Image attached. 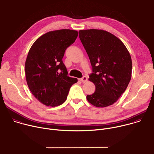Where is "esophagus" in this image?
<instances>
[{"mask_svg": "<svg viewBox=\"0 0 154 154\" xmlns=\"http://www.w3.org/2000/svg\"><path fill=\"white\" fill-rule=\"evenodd\" d=\"M79 80H80L81 82H85L87 81V77L86 76H83V77H82V78L80 79Z\"/></svg>", "mask_w": 154, "mask_h": 154, "instance_id": "obj_1", "label": "esophagus"}]
</instances>
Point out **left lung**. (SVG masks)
Wrapping results in <instances>:
<instances>
[{"instance_id": "8db88e82", "label": "left lung", "mask_w": 154, "mask_h": 154, "mask_svg": "<svg viewBox=\"0 0 154 154\" xmlns=\"http://www.w3.org/2000/svg\"><path fill=\"white\" fill-rule=\"evenodd\" d=\"M79 34L92 66L89 80L96 87L87 99L97 107L113 104L127 89L131 78L130 53L119 38L106 31L80 30Z\"/></svg>"}]
</instances>
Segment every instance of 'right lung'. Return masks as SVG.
Listing matches in <instances>:
<instances>
[{"label": "right lung", "mask_w": 154, "mask_h": 154, "mask_svg": "<svg viewBox=\"0 0 154 154\" xmlns=\"http://www.w3.org/2000/svg\"><path fill=\"white\" fill-rule=\"evenodd\" d=\"M77 36L74 30L50 31L38 38L29 51L25 63L27 85L35 98L47 106L62 104L70 88L77 82V79L67 75L62 60Z\"/></svg>", "instance_id": "1"}]
</instances>
